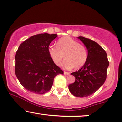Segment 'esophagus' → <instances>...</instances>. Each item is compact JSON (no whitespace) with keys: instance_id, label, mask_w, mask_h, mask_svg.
<instances>
[{"instance_id":"obj_1","label":"esophagus","mask_w":122,"mask_h":122,"mask_svg":"<svg viewBox=\"0 0 122 122\" xmlns=\"http://www.w3.org/2000/svg\"><path fill=\"white\" fill-rule=\"evenodd\" d=\"M64 74L65 75H68L70 74V73H69V72H67L64 71Z\"/></svg>"}]
</instances>
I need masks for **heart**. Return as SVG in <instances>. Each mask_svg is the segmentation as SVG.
I'll return each mask as SVG.
<instances>
[{
    "instance_id": "1",
    "label": "heart",
    "mask_w": 122,
    "mask_h": 122,
    "mask_svg": "<svg viewBox=\"0 0 122 122\" xmlns=\"http://www.w3.org/2000/svg\"><path fill=\"white\" fill-rule=\"evenodd\" d=\"M48 52L54 63L60 65L64 58V66L66 69H78L82 67L87 60V51L72 37L65 36L57 41L56 46H50Z\"/></svg>"
}]
</instances>
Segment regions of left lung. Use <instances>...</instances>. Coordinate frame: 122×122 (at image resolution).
<instances>
[{
	"instance_id": "8db88e82",
	"label": "left lung",
	"mask_w": 122,
	"mask_h": 122,
	"mask_svg": "<svg viewBox=\"0 0 122 122\" xmlns=\"http://www.w3.org/2000/svg\"><path fill=\"white\" fill-rule=\"evenodd\" d=\"M77 38L87 49V60L79 70L71 73L75 81L68 88L74 96L86 97L94 93L104 83L109 61L105 51L97 43L83 36Z\"/></svg>"
}]
</instances>
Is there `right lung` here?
Returning a JSON list of instances; mask_svg holds the SVG:
<instances>
[{"label": "right lung", "mask_w": 122, "mask_h": 122, "mask_svg": "<svg viewBox=\"0 0 122 122\" xmlns=\"http://www.w3.org/2000/svg\"><path fill=\"white\" fill-rule=\"evenodd\" d=\"M57 34L41 33L29 37L20 45L15 54V73L21 85L29 92H49L54 77L64 72L56 65L48 52Z\"/></svg>", "instance_id": "obj_1"}]
</instances>
